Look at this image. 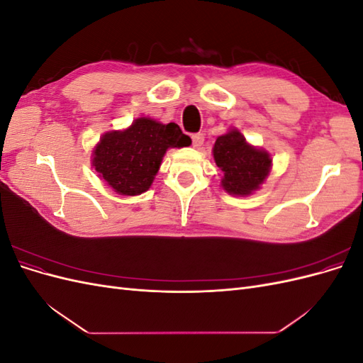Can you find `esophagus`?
<instances>
[{"label": "esophagus", "mask_w": 363, "mask_h": 363, "mask_svg": "<svg viewBox=\"0 0 363 363\" xmlns=\"http://www.w3.org/2000/svg\"><path fill=\"white\" fill-rule=\"evenodd\" d=\"M204 142V135L203 133H196V135H192V145L195 148H200L203 145Z\"/></svg>", "instance_id": "34e87169"}]
</instances>
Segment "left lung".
<instances>
[{
	"label": "left lung",
	"mask_w": 363,
	"mask_h": 363,
	"mask_svg": "<svg viewBox=\"0 0 363 363\" xmlns=\"http://www.w3.org/2000/svg\"><path fill=\"white\" fill-rule=\"evenodd\" d=\"M213 159L224 172L221 186L232 195H250L269 175V152L250 145L240 131L232 128L219 136L213 145Z\"/></svg>",
	"instance_id": "8db88e82"
}]
</instances>
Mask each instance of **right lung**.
I'll return each instance as SVG.
<instances>
[{
	"instance_id": "add662e5",
	"label": "right lung",
	"mask_w": 363,
	"mask_h": 363,
	"mask_svg": "<svg viewBox=\"0 0 363 363\" xmlns=\"http://www.w3.org/2000/svg\"><path fill=\"white\" fill-rule=\"evenodd\" d=\"M191 142L175 123L138 118L125 130L103 135L92 151V167L116 194L139 195L150 189L167 150Z\"/></svg>"
}]
</instances>
